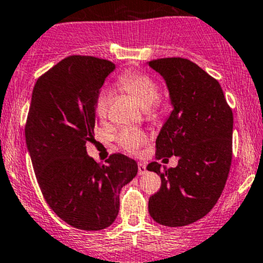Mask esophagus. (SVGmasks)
Segmentation results:
<instances>
[{
    "label": "esophagus",
    "instance_id": "34e87169",
    "mask_svg": "<svg viewBox=\"0 0 263 263\" xmlns=\"http://www.w3.org/2000/svg\"><path fill=\"white\" fill-rule=\"evenodd\" d=\"M146 165L145 164H139V175H143V174H146Z\"/></svg>",
    "mask_w": 263,
    "mask_h": 263
}]
</instances>
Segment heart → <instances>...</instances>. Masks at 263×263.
Returning <instances> with one entry per match:
<instances>
[{
	"label": "heart",
	"mask_w": 263,
	"mask_h": 263,
	"mask_svg": "<svg viewBox=\"0 0 263 263\" xmlns=\"http://www.w3.org/2000/svg\"><path fill=\"white\" fill-rule=\"evenodd\" d=\"M120 84L135 97L143 108L154 106L160 97L159 84L145 73H128L121 77ZM110 101V90L103 89L96 99V113L99 118H104L108 110ZM118 142L128 153H136L147 141L145 132L137 128H126L117 136Z\"/></svg>",
	"instance_id": "heart-1"
}]
</instances>
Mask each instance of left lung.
I'll return each instance as SVG.
<instances>
[{"label": "left lung", "instance_id": "left-lung-1", "mask_svg": "<svg viewBox=\"0 0 263 263\" xmlns=\"http://www.w3.org/2000/svg\"><path fill=\"white\" fill-rule=\"evenodd\" d=\"M164 78L173 112L156 139V159L178 156V166L161 173V187L148 199L155 222L182 227L212 211L222 194L232 162L233 113L218 81L195 63L164 58L147 63ZM167 160V159H164Z\"/></svg>", "mask_w": 263, "mask_h": 263}]
</instances>
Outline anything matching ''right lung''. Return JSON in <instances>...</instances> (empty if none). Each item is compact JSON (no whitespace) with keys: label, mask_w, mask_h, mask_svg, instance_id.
I'll return each instance as SVG.
<instances>
[{"label":"right lung","mask_w":263,"mask_h":263,"mask_svg":"<svg viewBox=\"0 0 263 263\" xmlns=\"http://www.w3.org/2000/svg\"><path fill=\"white\" fill-rule=\"evenodd\" d=\"M112 62L73 55L37 79L25 136L41 193L55 214L74 228L101 231L115 222L120 192L136 176L137 164L113 154L107 165L88 156L96 99Z\"/></svg>","instance_id":"add662e5"}]
</instances>
